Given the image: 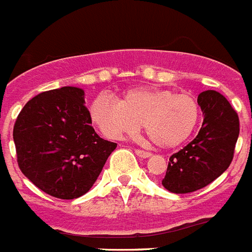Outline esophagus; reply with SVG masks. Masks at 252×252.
<instances>
[{"instance_id":"34e87169","label":"esophagus","mask_w":252,"mask_h":252,"mask_svg":"<svg viewBox=\"0 0 252 252\" xmlns=\"http://www.w3.org/2000/svg\"><path fill=\"white\" fill-rule=\"evenodd\" d=\"M135 154L138 155L139 158H147L151 156V152H147V151H143V150H135Z\"/></svg>"}]
</instances>
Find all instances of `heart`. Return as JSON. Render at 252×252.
<instances>
[{"label": "heart", "instance_id": "obj_1", "mask_svg": "<svg viewBox=\"0 0 252 252\" xmlns=\"http://www.w3.org/2000/svg\"><path fill=\"white\" fill-rule=\"evenodd\" d=\"M94 124L110 139L136 134L143 122L147 136L160 147H176L196 127L200 108L189 94L161 88H134L116 100L101 94L90 108Z\"/></svg>", "mask_w": 252, "mask_h": 252}]
</instances>
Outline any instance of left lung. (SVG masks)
Listing matches in <instances>:
<instances>
[{"instance_id":"8db88e82","label":"left lung","mask_w":252,"mask_h":252,"mask_svg":"<svg viewBox=\"0 0 252 252\" xmlns=\"http://www.w3.org/2000/svg\"><path fill=\"white\" fill-rule=\"evenodd\" d=\"M204 114L202 128L194 140L169 158L162 186L174 194L200 190L229 168L237 139L239 118L230 102L217 91L199 94Z\"/></svg>"}]
</instances>
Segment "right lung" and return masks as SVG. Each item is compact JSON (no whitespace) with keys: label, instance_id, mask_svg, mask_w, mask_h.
Segmentation results:
<instances>
[{"label":"right lung","instance_id":"obj_1","mask_svg":"<svg viewBox=\"0 0 252 252\" xmlns=\"http://www.w3.org/2000/svg\"><path fill=\"white\" fill-rule=\"evenodd\" d=\"M13 138L22 173L58 199L88 192L117 147L96 134L84 91L76 87L32 97L18 114Z\"/></svg>","mask_w":252,"mask_h":252}]
</instances>
